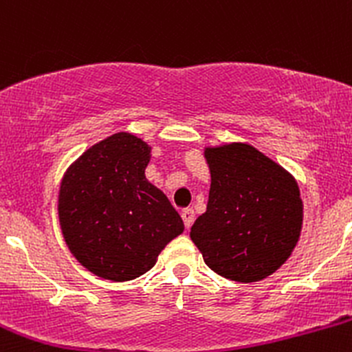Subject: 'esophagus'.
<instances>
[{
    "label": "esophagus",
    "instance_id": "esophagus-1",
    "mask_svg": "<svg viewBox=\"0 0 352 352\" xmlns=\"http://www.w3.org/2000/svg\"><path fill=\"white\" fill-rule=\"evenodd\" d=\"M182 220H184L185 223V228H190L192 227L193 220H195V212H193L192 208H184L182 210Z\"/></svg>",
    "mask_w": 352,
    "mask_h": 352
}]
</instances>
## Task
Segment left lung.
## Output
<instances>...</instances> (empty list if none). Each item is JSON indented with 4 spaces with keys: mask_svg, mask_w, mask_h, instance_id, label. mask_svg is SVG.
<instances>
[{
    "mask_svg": "<svg viewBox=\"0 0 352 352\" xmlns=\"http://www.w3.org/2000/svg\"><path fill=\"white\" fill-rule=\"evenodd\" d=\"M207 212L190 238L208 268L232 281L265 280L292 256L302 227L300 187L289 172L253 145L205 148Z\"/></svg>",
    "mask_w": 352,
    "mask_h": 352,
    "instance_id": "1",
    "label": "left lung"
}]
</instances>
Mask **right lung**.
<instances>
[{
  "mask_svg": "<svg viewBox=\"0 0 352 352\" xmlns=\"http://www.w3.org/2000/svg\"><path fill=\"white\" fill-rule=\"evenodd\" d=\"M151 147L129 132L100 140L64 173L58 213L64 241L84 268L111 281L147 273L184 221L145 179Z\"/></svg>",
  "mask_w": 352,
  "mask_h": 352,
  "instance_id": "obj_1",
  "label": "right lung"
}]
</instances>
